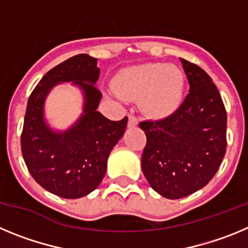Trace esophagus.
Here are the masks:
<instances>
[{"mask_svg": "<svg viewBox=\"0 0 248 248\" xmlns=\"http://www.w3.org/2000/svg\"><path fill=\"white\" fill-rule=\"evenodd\" d=\"M128 118H129V120H128V125H129V128H131V126L138 125V119H137V118L134 117V115H131V114H129Z\"/></svg>", "mask_w": 248, "mask_h": 248, "instance_id": "34e87169", "label": "esophagus"}]
</instances>
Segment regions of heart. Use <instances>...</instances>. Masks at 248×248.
<instances>
[{
  "label": "heart",
  "mask_w": 248,
  "mask_h": 248,
  "mask_svg": "<svg viewBox=\"0 0 248 248\" xmlns=\"http://www.w3.org/2000/svg\"><path fill=\"white\" fill-rule=\"evenodd\" d=\"M114 89L123 99L140 98L146 113L164 118L176 111L183 103L185 76L175 65L144 63L120 72Z\"/></svg>",
  "instance_id": "obj_1"
}]
</instances>
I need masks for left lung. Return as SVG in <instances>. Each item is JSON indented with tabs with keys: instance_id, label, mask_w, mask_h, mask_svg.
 Listing matches in <instances>:
<instances>
[{
	"instance_id": "obj_1",
	"label": "left lung",
	"mask_w": 248,
	"mask_h": 248,
	"mask_svg": "<svg viewBox=\"0 0 248 248\" xmlns=\"http://www.w3.org/2000/svg\"><path fill=\"white\" fill-rule=\"evenodd\" d=\"M180 61L189 95L170 117L140 123L146 134L143 172L149 185L170 200L207 185L226 153L227 115L217 88L199 65Z\"/></svg>"
}]
</instances>
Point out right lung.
Wrapping results in <instances>:
<instances>
[{"label": "right lung", "mask_w": 248, "mask_h": 248, "mask_svg": "<svg viewBox=\"0 0 248 248\" xmlns=\"http://www.w3.org/2000/svg\"><path fill=\"white\" fill-rule=\"evenodd\" d=\"M98 59L77 54L52 68L28 99L21 137L23 159L43 189L64 199H79L102 183L113 148L125 133L128 118L111 122L97 110L102 94ZM72 82L82 94V113L67 129L50 125L45 100L51 89Z\"/></svg>", "instance_id": "right-lung-1"}]
</instances>
